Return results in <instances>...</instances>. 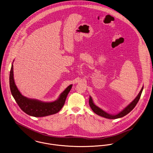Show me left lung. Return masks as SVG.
Returning a JSON list of instances; mask_svg holds the SVG:
<instances>
[{"label": "left lung", "mask_w": 153, "mask_h": 153, "mask_svg": "<svg viewBox=\"0 0 153 153\" xmlns=\"http://www.w3.org/2000/svg\"><path fill=\"white\" fill-rule=\"evenodd\" d=\"M143 87L142 88L141 91L140 92L139 94H138V96L136 97V98L128 106H127L122 111V112H121L120 113H119L118 114L115 115H109V114H107L106 112H105V111H103V110H102L101 109H100L99 108H98L97 106H96L93 103L91 97H90V99H89V105H90V106H91L92 111L95 114H96L97 115H100V116H101L102 117H104V118H108V119H117V118H122L123 117L125 116L126 115H127L128 114H129L135 108V106L137 104L138 100H140V98L141 97V93H142V92H143Z\"/></svg>", "instance_id": "left-lung-1"}]
</instances>
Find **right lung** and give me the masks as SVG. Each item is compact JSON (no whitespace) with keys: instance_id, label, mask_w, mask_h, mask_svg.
<instances>
[{"instance_id":"obj_1","label":"right lung","mask_w":153,"mask_h":153,"mask_svg":"<svg viewBox=\"0 0 153 153\" xmlns=\"http://www.w3.org/2000/svg\"><path fill=\"white\" fill-rule=\"evenodd\" d=\"M9 85L11 93L19 108L27 114L35 117H45L59 112L64 106L67 96L72 87L71 85L68 86L61 93L59 99L53 102L46 103L27 98L21 94L15 85L13 79V64L10 71Z\"/></svg>"}]
</instances>
